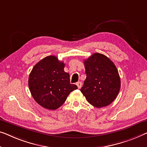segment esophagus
I'll list each match as a JSON object with an SVG mask.
<instances>
[{
  "label": "esophagus",
  "instance_id": "obj_1",
  "mask_svg": "<svg viewBox=\"0 0 147 147\" xmlns=\"http://www.w3.org/2000/svg\"><path fill=\"white\" fill-rule=\"evenodd\" d=\"M76 86H78V88H80L81 87H82V82H76Z\"/></svg>",
  "mask_w": 147,
  "mask_h": 147
}]
</instances>
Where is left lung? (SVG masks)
I'll use <instances>...</instances> for the list:
<instances>
[{"label": "left lung", "mask_w": 147, "mask_h": 147, "mask_svg": "<svg viewBox=\"0 0 147 147\" xmlns=\"http://www.w3.org/2000/svg\"><path fill=\"white\" fill-rule=\"evenodd\" d=\"M86 78L80 89L87 101L96 108L108 106L119 93L121 80L112 61L96 53L84 61Z\"/></svg>", "instance_id": "1"}]
</instances>
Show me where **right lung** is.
<instances>
[{"label": "right lung", "mask_w": 147, "mask_h": 147, "mask_svg": "<svg viewBox=\"0 0 147 147\" xmlns=\"http://www.w3.org/2000/svg\"><path fill=\"white\" fill-rule=\"evenodd\" d=\"M65 64L57 57L43 58L33 68L28 86L34 99L43 108L55 109L64 104L69 94L78 87L70 83V75L64 71Z\"/></svg>", "instance_id": "right-lung-1"}]
</instances>
